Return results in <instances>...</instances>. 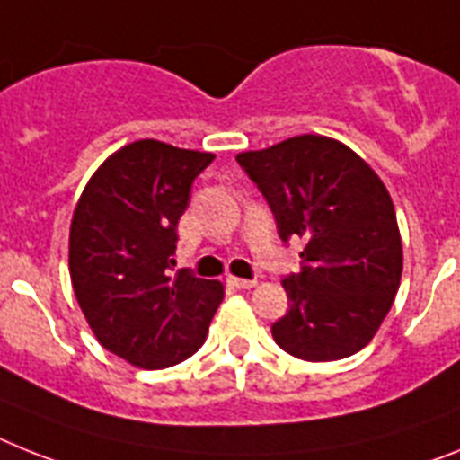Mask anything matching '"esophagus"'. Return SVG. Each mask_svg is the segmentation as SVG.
<instances>
[{
    "label": "esophagus",
    "mask_w": 460,
    "mask_h": 460,
    "mask_svg": "<svg viewBox=\"0 0 460 460\" xmlns=\"http://www.w3.org/2000/svg\"><path fill=\"white\" fill-rule=\"evenodd\" d=\"M226 280H229V285H234V288L238 289H250L257 285V280H248V278H236V276H229Z\"/></svg>",
    "instance_id": "esophagus-1"
}]
</instances>
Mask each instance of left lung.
I'll return each instance as SVG.
<instances>
[{"label":"left lung","mask_w":460,"mask_h":460,"mask_svg":"<svg viewBox=\"0 0 460 460\" xmlns=\"http://www.w3.org/2000/svg\"><path fill=\"white\" fill-rule=\"evenodd\" d=\"M236 161L276 215L283 241L302 238V271L283 280L289 311L271 334L308 362L367 346L402 278V238L381 177L325 135H296Z\"/></svg>","instance_id":"obj_1"}]
</instances>
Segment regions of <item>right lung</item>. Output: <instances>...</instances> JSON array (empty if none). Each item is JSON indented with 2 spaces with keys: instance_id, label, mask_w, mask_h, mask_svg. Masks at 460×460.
Here are the masks:
<instances>
[{
  "instance_id": "add662e5",
  "label": "right lung",
  "mask_w": 460,
  "mask_h": 460,
  "mask_svg": "<svg viewBox=\"0 0 460 460\" xmlns=\"http://www.w3.org/2000/svg\"><path fill=\"white\" fill-rule=\"evenodd\" d=\"M215 154L137 140L88 180L69 226V276L98 341L140 369L203 346L224 299L219 280L175 269L177 222Z\"/></svg>"
}]
</instances>
